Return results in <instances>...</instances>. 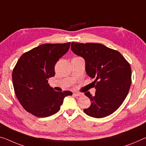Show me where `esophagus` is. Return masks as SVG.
I'll return each mask as SVG.
<instances>
[{
	"instance_id": "34e87169",
	"label": "esophagus",
	"mask_w": 146,
	"mask_h": 146,
	"mask_svg": "<svg viewBox=\"0 0 146 146\" xmlns=\"http://www.w3.org/2000/svg\"><path fill=\"white\" fill-rule=\"evenodd\" d=\"M74 95V96H82V93H74L73 94Z\"/></svg>"
}]
</instances>
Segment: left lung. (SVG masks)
I'll return each mask as SVG.
<instances>
[{"instance_id":"8db88e82","label":"left lung","mask_w":146,"mask_h":146,"mask_svg":"<svg viewBox=\"0 0 146 146\" xmlns=\"http://www.w3.org/2000/svg\"><path fill=\"white\" fill-rule=\"evenodd\" d=\"M71 50L83 57L86 71L95 78V95L85 93L91 106L84 109L87 115L102 118L119 108L127 97L131 85V66L117 51L101 44L72 42Z\"/></svg>"}]
</instances>
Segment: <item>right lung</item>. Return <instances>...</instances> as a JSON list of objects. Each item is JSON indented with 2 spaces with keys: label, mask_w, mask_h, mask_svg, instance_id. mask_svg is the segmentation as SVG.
<instances>
[{
  "label": "right lung",
  "mask_w": 146,
  "mask_h": 146,
  "mask_svg": "<svg viewBox=\"0 0 146 146\" xmlns=\"http://www.w3.org/2000/svg\"><path fill=\"white\" fill-rule=\"evenodd\" d=\"M70 42L46 44L23 53L13 70L15 93L23 108L39 117L52 115L59 110L68 91L58 92L48 79L55 76V63L68 51Z\"/></svg>",
  "instance_id": "right-lung-1"
}]
</instances>
